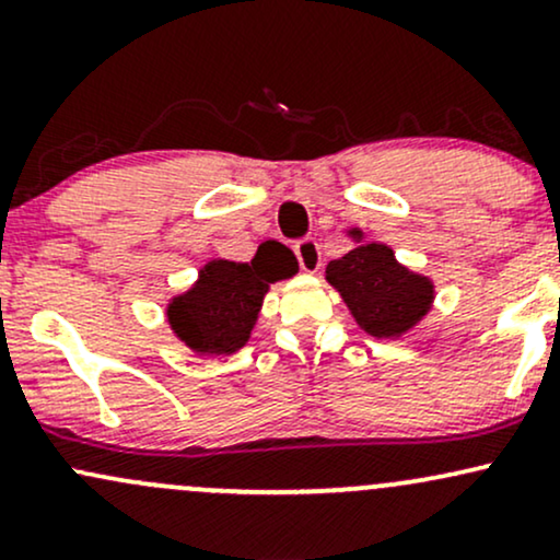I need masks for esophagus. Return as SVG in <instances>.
I'll list each match as a JSON object with an SVG mask.
<instances>
[{
  "label": "esophagus",
  "mask_w": 560,
  "mask_h": 560,
  "mask_svg": "<svg viewBox=\"0 0 560 560\" xmlns=\"http://www.w3.org/2000/svg\"><path fill=\"white\" fill-rule=\"evenodd\" d=\"M294 255H298L300 268L307 273H318L320 268V247L316 240H300L294 244Z\"/></svg>",
  "instance_id": "esophagus-1"
}]
</instances>
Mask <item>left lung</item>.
Returning a JSON list of instances; mask_svg holds the SVG:
<instances>
[{
  "label": "left lung",
  "instance_id": "8db88e82",
  "mask_svg": "<svg viewBox=\"0 0 560 560\" xmlns=\"http://www.w3.org/2000/svg\"><path fill=\"white\" fill-rule=\"evenodd\" d=\"M326 281L342 294L358 326L376 339L400 337L427 316L434 287L395 260L387 244H361L326 266Z\"/></svg>",
  "mask_w": 560,
  "mask_h": 560
}]
</instances>
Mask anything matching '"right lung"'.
<instances>
[{"label": "right lung", "mask_w": 560, "mask_h": 560, "mask_svg": "<svg viewBox=\"0 0 560 560\" xmlns=\"http://www.w3.org/2000/svg\"><path fill=\"white\" fill-rule=\"evenodd\" d=\"M294 271L298 260L287 255L279 262L260 260L258 255L249 262L210 260L197 284L171 300V329L199 355H231L247 345L268 284L289 279Z\"/></svg>", "instance_id": "obj_1"}]
</instances>
